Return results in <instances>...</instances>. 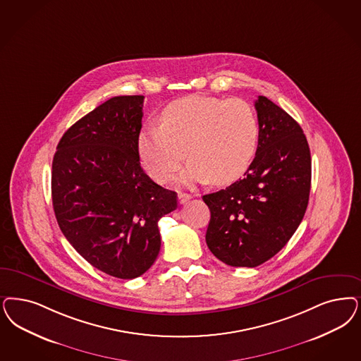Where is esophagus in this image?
<instances>
[{
  "instance_id": "obj_1",
  "label": "esophagus",
  "mask_w": 361,
  "mask_h": 361,
  "mask_svg": "<svg viewBox=\"0 0 361 361\" xmlns=\"http://www.w3.org/2000/svg\"><path fill=\"white\" fill-rule=\"evenodd\" d=\"M190 199H192V195H189V193H183V192L178 193V202H180L181 205L185 204V202Z\"/></svg>"
}]
</instances>
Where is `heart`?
Returning <instances> with one entry per match:
<instances>
[{
    "instance_id": "obj_1",
    "label": "heart",
    "mask_w": 361,
    "mask_h": 361,
    "mask_svg": "<svg viewBox=\"0 0 361 361\" xmlns=\"http://www.w3.org/2000/svg\"><path fill=\"white\" fill-rule=\"evenodd\" d=\"M259 120L241 99L193 94L169 104L160 126H148L138 137L144 168L156 181H166L190 159L184 183L228 185L248 171L259 145Z\"/></svg>"
}]
</instances>
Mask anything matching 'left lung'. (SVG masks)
<instances>
[{
    "mask_svg": "<svg viewBox=\"0 0 361 361\" xmlns=\"http://www.w3.org/2000/svg\"><path fill=\"white\" fill-rule=\"evenodd\" d=\"M255 108L259 145L244 178L202 196L211 211L207 245L231 267L255 268L284 248L311 190V152L301 126L264 96Z\"/></svg>",
    "mask_w": 361,
    "mask_h": 361,
    "instance_id": "8db88e82",
    "label": "left lung"
}]
</instances>
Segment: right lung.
Here are the masks:
<instances>
[{"label":"right lung","mask_w":361,"mask_h":361,"mask_svg":"<svg viewBox=\"0 0 361 361\" xmlns=\"http://www.w3.org/2000/svg\"><path fill=\"white\" fill-rule=\"evenodd\" d=\"M144 96L105 101L61 137L51 164V201L60 229L90 265L136 279L156 262L159 220L177 208V193L140 165Z\"/></svg>","instance_id":"right-lung-1"}]
</instances>
